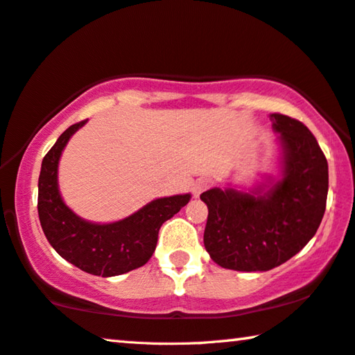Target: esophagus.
Masks as SVG:
<instances>
[{
	"label": "esophagus",
	"mask_w": 355,
	"mask_h": 355,
	"mask_svg": "<svg viewBox=\"0 0 355 355\" xmlns=\"http://www.w3.org/2000/svg\"><path fill=\"white\" fill-rule=\"evenodd\" d=\"M211 187V180L210 178H199L198 182L194 183V188H193V194L196 198H199V196L207 191L208 188Z\"/></svg>",
	"instance_id": "esophagus-1"
}]
</instances>
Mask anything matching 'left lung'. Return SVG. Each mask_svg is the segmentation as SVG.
I'll use <instances>...</instances> for the list:
<instances>
[{"instance_id":"8db88e82","label":"left lung","mask_w":355,"mask_h":355,"mask_svg":"<svg viewBox=\"0 0 355 355\" xmlns=\"http://www.w3.org/2000/svg\"><path fill=\"white\" fill-rule=\"evenodd\" d=\"M283 150V177L267 191L213 188L204 245L218 266L267 272L295 256L314 237L329 193V166L316 137L302 121L272 114Z\"/></svg>"}]
</instances>
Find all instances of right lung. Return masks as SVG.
Listing matches in <instances>:
<instances>
[{
    "instance_id": "add662e5",
    "label": "right lung",
    "mask_w": 355,
    "mask_h": 355,
    "mask_svg": "<svg viewBox=\"0 0 355 355\" xmlns=\"http://www.w3.org/2000/svg\"><path fill=\"white\" fill-rule=\"evenodd\" d=\"M85 123L67 128L44 156L37 184L39 221L49 243L67 262L96 277H116L148 262L162 223L182 210L191 196L151 200L134 215L110 224L78 218L60 196L58 161L67 140Z\"/></svg>"
}]
</instances>
